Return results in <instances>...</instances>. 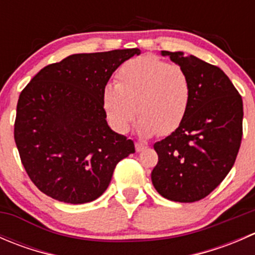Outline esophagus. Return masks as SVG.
<instances>
[{"label": "esophagus", "mask_w": 255, "mask_h": 255, "mask_svg": "<svg viewBox=\"0 0 255 255\" xmlns=\"http://www.w3.org/2000/svg\"><path fill=\"white\" fill-rule=\"evenodd\" d=\"M145 149H146V145L144 143H140V142L135 143V150H137L138 153H139V151L145 150Z\"/></svg>", "instance_id": "34e87169"}]
</instances>
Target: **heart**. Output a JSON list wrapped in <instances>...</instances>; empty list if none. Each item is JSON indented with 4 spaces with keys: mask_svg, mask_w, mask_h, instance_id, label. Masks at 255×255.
Wrapping results in <instances>:
<instances>
[{
    "mask_svg": "<svg viewBox=\"0 0 255 255\" xmlns=\"http://www.w3.org/2000/svg\"><path fill=\"white\" fill-rule=\"evenodd\" d=\"M190 96L189 78L180 66L143 55L118 69L116 85L107 84L102 90V106L117 132L130 129L137 110L140 135H168L184 121Z\"/></svg>",
    "mask_w": 255,
    "mask_h": 255,
    "instance_id": "heart-1",
    "label": "heart"
}]
</instances>
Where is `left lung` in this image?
Listing matches in <instances>:
<instances>
[{
    "label": "left lung",
    "mask_w": 255,
    "mask_h": 255,
    "mask_svg": "<svg viewBox=\"0 0 255 255\" xmlns=\"http://www.w3.org/2000/svg\"><path fill=\"white\" fill-rule=\"evenodd\" d=\"M186 73L191 87L181 125L154 144L151 182L165 199L195 202L210 195L235 164L243 134V101L220 68L181 51L163 50Z\"/></svg>",
    "instance_id": "left-lung-1"
}]
</instances>
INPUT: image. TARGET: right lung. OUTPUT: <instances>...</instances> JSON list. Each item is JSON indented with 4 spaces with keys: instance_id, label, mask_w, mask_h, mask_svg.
<instances>
[{
    "instance_id": "right-lung-1",
    "label": "right lung",
    "mask_w": 255,
    "mask_h": 255,
    "mask_svg": "<svg viewBox=\"0 0 255 255\" xmlns=\"http://www.w3.org/2000/svg\"><path fill=\"white\" fill-rule=\"evenodd\" d=\"M138 48L73 54L43 68L20 92L14 140L33 184L51 199L86 204L101 196L118 161L134 153L113 132L102 90Z\"/></svg>"
}]
</instances>
